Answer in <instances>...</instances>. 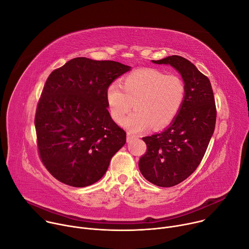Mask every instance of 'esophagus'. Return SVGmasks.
Listing matches in <instances>:
<instances>
[{
	"mask_svg": "<svg viewBox=\"0 0 249 249\" xmlns=\"http://www.w3.org/2000/svg\"><path fill=\"white\" fill-rule=\"evenodd\" d=\"M137 138H138L137 135H134V134H132V133H130V132L127 133V142H130L131 140L137 139Z\"/></svg>",
	"mask_w": 249,
	"mask_h": 249,
	"instance_id": "34e87169",
	"label": "esophagus"
}]
</instances>
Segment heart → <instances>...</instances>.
Returning a JSON list of instances; mask_svg holds the SVG:
<instances>
[{
    "instance_id": "b5f03b06",
    "label": "heart",
    "mask_w": 249,
    "mask_h": 249,
    "mask_svg": "<svg viewBox=\"0 0 249 249\" xmlns=\"http://www.w3.org/2000/svg\"><path fill=\"white\" fill-rule=\"evenodd\" d=\"M185 96V84L179 76L165 75L150 68L126 76L121 81V88L112 84L106 89L110 115L117 123L134 105L135 111L123 121V125L135 132L150 126L156 130L168 126L180 112Z\"/></svg>"
}]
</instances>
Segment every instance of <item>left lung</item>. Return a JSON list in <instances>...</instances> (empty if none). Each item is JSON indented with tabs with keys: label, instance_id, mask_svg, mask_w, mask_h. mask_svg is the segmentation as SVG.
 Wrapping results in <instances>:
<instances>
[{
	"label": "left lung",
	"instance_id": "8db88e82",
	"mask_svg": "<svg viewBox=\"0 0 249 249\" xmlns=\"http://www.w3.org/2000/svg\"><path fill=\"white\" fill-rule=\"evenodd\" d=\"M155 64H167L180 73L186 88L182 108L163 132L144 137L147 152L140 158L141 173L160 187L179 184L200 164L214 133L217 109L209 79L187 59L172 55Z\"/></svg>",
	"mask_w": 249,
	"mask_h": 249
}]
</instances>
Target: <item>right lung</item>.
Segmentation results:
<instances>
[{
  "label": "right lung",
  "instance_id": "obj_1",
  "mask_svg": "<svg viewBox=\"0 0 249 249\" xmlns=\"http://www.w3.org/2000/svg\"><path fill=\"white\" fill-rule=\"evenodd\" d=\"M129 66L74 58L49 75L34 124L39 158L60 182L86 187L98 181L126 143L111 118L106 89Z\"/></svg>",
  "mask_w": 249,
  "mask_h": 249
}]
</instances>
